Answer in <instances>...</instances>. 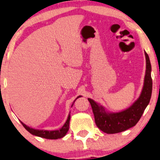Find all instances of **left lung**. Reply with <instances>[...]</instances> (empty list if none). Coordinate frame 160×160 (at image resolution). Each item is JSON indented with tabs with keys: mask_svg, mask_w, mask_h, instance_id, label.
I'll return each instance as SVG.
<instances>
[{
	"mask_svg": "<svg viewBox=\"0 0 160 160\" xmlns=\"http://www.w3.org/2000/svg\"><path fill=\"white\" fill-rule=\"evenodd\" d=\"M146 56V72L144 83L138 99L128 109L119 113H107L102 106L99 105L90 98H88L92 108L95 122L98 128L107 134H114L126 131L137 124L145 108L149 104L152 94L151 65L148 53Z\"/></svg>",
	"mask_w": 160,
	"mask_h": 160,
	"instance_id": "obj_1",
	"label": "left lung"
}]
</instances>
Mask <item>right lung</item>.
Returning a JSON list of instances; mask_svg holds the SVG:
<instances>
[{"mask_svg": "<svg viewBox=\"0 0 160 160\" xmlns=\"http://www.w3.org/2000/svg\"><path fill=\"white\" fill-rule=\"evenodd\" d=\"M80 96H78L77 98H78ZM70 119H71V116L69 114L68 117V120L66 121L65 125H64L60 129L55 130V131H47V130L34 129V128H30L28 127V126H27L26 125L24 124L23 122H21L22 124V126H24V128H25L28 132H29L31 134H32V135H36V136L43 138H47V139H58V138H61L65 136L66 133H67L68 131Z\"/></svg>", "mask_w": 160, "mask_h": 160, "instance_id": "1", "label": "right lung"}]
</instances>
